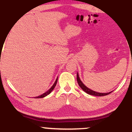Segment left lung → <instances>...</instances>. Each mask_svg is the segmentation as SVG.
Segmentation results:
<instances>
[{
	"label": "left lung",
	"mask_w": 132,
	"mask_h": 132,
	"mask_svg": "<svg viewBox=\"0 0 132 132\" xmlns=\"http://www.w3.org/2000/svg\"><path fill=\"white\" fill-rule=\"evenodd\" d=\"M77 81H78V83L79 84V86H80V87L84 90V92H86V93L89 94L90 95H95V96H104V95H107L111 93L112 92H107V93H100V92H95L94 91V90H91V89H89V88H87L86 86L82 82L81 80H80L78 74H77Z\"/></svg>",
	"instance_id": "1"
}]
</instances>
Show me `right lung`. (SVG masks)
Returning <instances> with one entry per match:
<instances>
[{
	"instance_id": "1",
	"label": "right lung",
	"mask_w": 132,
	"mask_h": 132,
	"mask_svg": "<svg viewBox=\"0 0 132 132\" xmlns=\"http://www.w3.org/2000/svg\"><path fill=\"white\" fill-rule=\"evenodd\" d=\"M57 81V78L56 79V80L55 82L54 83V84H53V85L52 87H51V88L49 90H48V91L46 92H45V93L43 94H42V95H39V96H38V97H36V98H43V97H44L46 96V95H48V94H50L51 93V92L52 91V90H53V89H54V87H55L56 85Z\"/></svg>"
}]
</instances>
